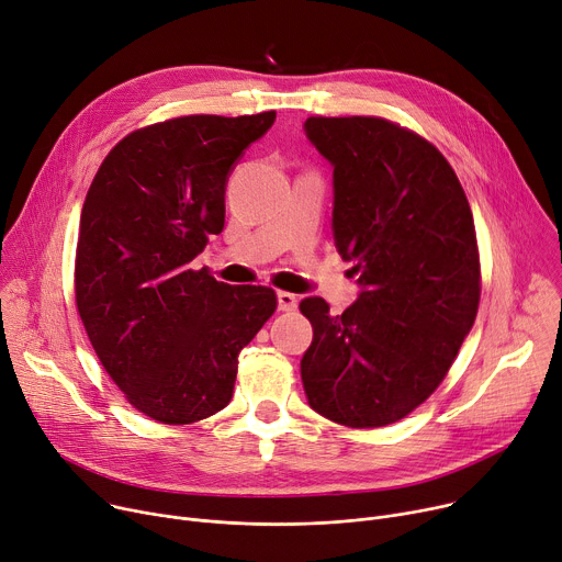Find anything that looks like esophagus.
Here are the masks:
<instances>
[{
  "mask_svg": "<svg viewBox=\"0 0 562 562\" xmlns=\"http://www.w3.org/2000/svg\"><path fill=\"white\" fill-rule=\"evenodd\" d=\"M297 307V297L289 291H278V310L280 312H293Z\"/></svg>",
  "mask_w": 562,
  "mask_h": 562,
  "instance_id": "1",
  "label": "esophagus"
}]
</instances>
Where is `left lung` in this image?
<instances>
[{"mask_svg":"<svg viewBox=\"0 0 562 562\" xmlns=\"http://www.w3.org/2000/svg\"><path fill=\"white\" fill-rule=\"evenodd\" d=\"M331 165L334 246L359 295L341 316L323 297L301 312L310 406L346 427H384L423 404L450 370L479 307V250L463 187L436 146L380 117H310Z\"/></svg>","mask_w":562,"mask_h":562,"instance_id":"obj_1","label":"left lung"}]
</instances>
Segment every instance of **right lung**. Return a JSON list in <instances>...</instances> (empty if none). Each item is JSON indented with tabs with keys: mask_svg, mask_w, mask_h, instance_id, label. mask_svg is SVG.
Returning <instances> with one entry per match:
<instances>
[{
	"mask_svg": "<svg viewBox=\"0 0 562 562\" xmlns=\"http://www.w3.org/2000/svg\"><path fill=\"white\" fill-rule=\"evenodd\" d=\"M276 122L192 115L126 135L101 162L81 212L77 307L128 402L165 425L226 408L239 352L276 312L269 286L216 282L192 261L226 221V184Z\"/></svg>",
	"mask_w": 562,
	"mask_h": 562,
	"instance_id": "obj_1",
	"label": "right lung"
}]
</instances>
